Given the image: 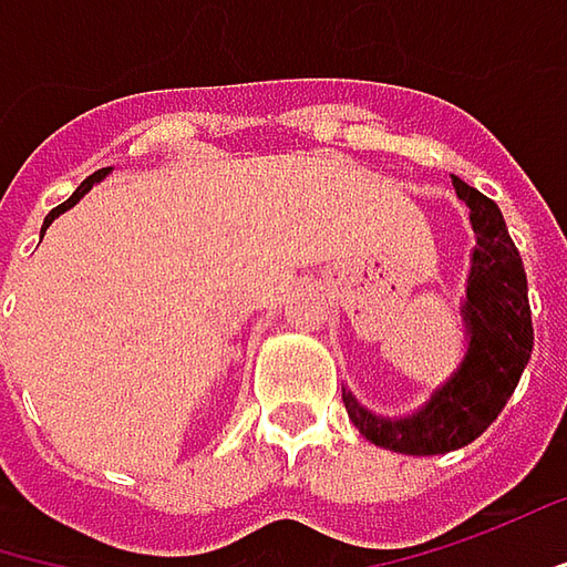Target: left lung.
I'll use <instances>...</instances> for the list:
<instances>
[{
  "label": "left lung",
  "mask_w": 567,
  "mask_h": 567,
  "mask_svg": "<svg viewBox=\"0 0 567 567\" xmlns=\"http://www.w3.org/2000/svg\"><path fill=\"white\" fill-rule=\"evenodd\" d=\"M452 185L472 212L468 217L478 240L462 305L468 333V352L462 365L452 372L450 382L430 394L416 414L401 420L365 411L343 388V404L355 430L369 443L404 455H440L478 440L504 411L533 352L526 272L504 215L478 188L462 179H452Z\"/></svg>",
  "instance_id": "1"
}]
</instances>
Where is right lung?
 Here are the masks:
<instances>
[{
    "instance_id": "add662e5",
    "label": "right lung",
    "mask_w": 567,
    "mask_h": 567,
    "mask_svg": "<svg viewBox=\"0 0 567 567\" xmlns=\"http://www.w3.org/2000/svg\"><path fill=\"white\" fill-rule=\"evenodd\" d=\"M105 173H109V169H99V173H92V176H89V179H85L83 185H80V188H76V192H73V195H70V198H66V202H63V205H56V208H53L51 215L44 217V227H41V237H44V230H48V227H51V220L56 215H63V212H66V208H73V205H76V202H80V198H83L85 192H89V188H92V185L99 183V179H102V176H105Z\"/></svg>"
}]
</instances>
